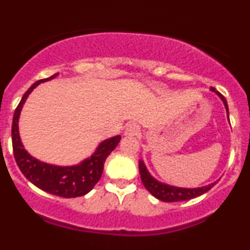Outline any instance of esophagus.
I'll return each instance as SVG.
<instances>
[{
  "label": "esophagus",
  "mask_w": 250,
  "mask_h": 250,
  "mask_svg": "<svg viewBox=\"0 0 250 250\" xmlns=\"http://www.w3.org/2000/svg\"><path fill=\"white\" fill-rule=\"evenodd\" d=\"M138 125L136 123H129V125L125 127V136H135L138 133Z\"/></svg>",
  "instance_id": "34e87169"
}]
</instances>
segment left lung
<instances>
[{
  "label": "left lung",
  "instance_id": "8db88e82",
  "mask_svg": "<svg viewBox=\"0 0 250 250\" xmlns=\"http://www.w3.org/2000/svg\"><path fill=\"white\" fill-rule=\"evenodd\" d=\"M211 91L213 93H215V94L221 99V101L224 102V106L226 108L227 119L228 121H229V114H228V104L226 99L216 91L215 88H213V87H211ZM138 169H140L141 180H142L144 188L154 195L155 198H157L158 200L165 201V203H173V201H184L193 199L195 197H199V195L206 193L207 191L211 190L213 186L216 184V182H214L208 185L200 186V188H179V186H173L167 184V183H162L156 179L155 177L151 176V173H150L148 169H146L143 159H140V161H138Z\"/></svg>",
  "mask_w": 250,
  "mask_h": 250
}]
</instances>
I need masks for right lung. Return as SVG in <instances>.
<instances>
[{
  "instance_id": "1",
  "label": "right lung",
  "mask_w": 250,
  "mask_h": 250,
  "mask_svg": "<svg viewBox=\"0 0 250 250\" xmlns=\"http://www.w3.org/2000/svg\"><path fill=\"white\" fill-rule=\"evenodd\" d=\"M58 74L59 73H55L46 79L36 81L34 85L24 93L22 100L14 113L13 127H11L13 149L16 163L29 182L47 193L62 198H76L88 193L100 180L106 158L116 148L121 136L116 135V136L104 140L99 143L95 151L89 157L74 165L62 167V165L45 163L32 157L24 149L22 141H21L19 130L21 112L30 93L34 91L39 83L55 79L56 77H58Z\"/></svg>"
}]
</instances>
